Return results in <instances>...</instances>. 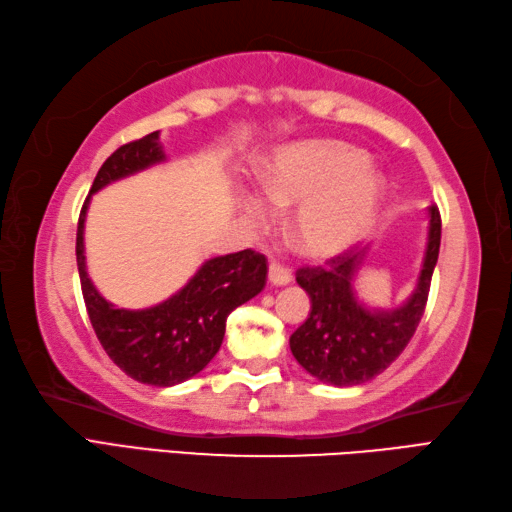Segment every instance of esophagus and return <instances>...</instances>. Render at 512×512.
<instances>
[{
    "mask_svg": "<svg viewBox=\"0 0 512 512\" xmlns=\"http://www.w3.org/2000/svg\"><path fill=\"white\" fill-rule=\"evenodd\" d=\"M269 283L276 285V287L291 283V269L278 265V263H271L269 265Z\"/></svg>",
    "mask_w": 512,
    "mask_h": 512,
    "instance_id": "1",
    "label": "esophagus"
}]
</instances>
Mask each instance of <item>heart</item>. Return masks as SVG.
Listing matches in <instances>:
<instances>
[{
  "label": "heart",
  "mask_w": 512,
  "mask_h": 512,
  "mask_svg": "<svg viewBox=\"0 0 512 512\" xmlns=\"http://www.w3.org/2000/svg\"><path fill=\"white\" fill-rule=\"evenodd\" d=\"M269 205L289 210V234L300 254L331 258L356 245L369 232L384 198L382 176L369 168V156L349 143L318 139L287 145L263 172ZM249 223L265 227L269 207L256 196L243 198Z\"/></svg>",
  "instance_id": "1"
}]
</instances>
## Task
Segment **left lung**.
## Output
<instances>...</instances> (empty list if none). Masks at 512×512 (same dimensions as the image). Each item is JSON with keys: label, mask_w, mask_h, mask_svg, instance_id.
<instances>
[{"label": "left lung", "mask_w": 512, "mask_h": 512, "mask_svg": "<svg viewBox=\"0 0 512 512\" xmlns=\"http://www.w3.org/2000/svg\"><path fill=\"white\" fill-rule=\"evenodd\" d=\"M442 218L429 207V238L413 294L395 309H369L356 298L353 283L367 249L327 260V267L298 269V285L311 300L309 318L291 333L289 347L298 364L320 382L356 387L382 373L400 356L420 325L440 254Z\"/></svg>", "instance_id": "1"}]
</instances>
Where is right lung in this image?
I'll use <instances>...</instances> for the list:
<instances>
[{"label": "right lung", "mask_w": 512, "mask_h": 512, "mask_svg": "<svg viewBox=\"0 0 512 512\" xmlns=\"http://www.w3.org/2000/svg\"><path fill=\"white\" fill-rule=\"evenodd\" d=\"M165 161L159 132L112 152L97 172L77 225V267L83 300L101 347L130 378L152 387H174L201 373L223 344L225 322L267 283V258L254 249L205 260L183 289L148 309H119L92 285L83 254V223L90 196Z\"/></svg>", "instance_id": "1"}]
</instances>
